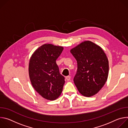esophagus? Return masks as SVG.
<instances>
[{
	"label": "esophagus",
	"instance_id": "obj_1",
	"mask_svg": "<svg viewBox=\"0 0 128 128\" xmlns=\"http://www.w3.org/2000/svg\"><path fill=\"white\" fill-rule=\"evenodd\" d=\"M70 78H71V77H70V76H66V78H65L66 80L67 81H69V80H70Z\"/></svg>",
	"mask_w": 128,
	"mask_h": 128
}]
</instances>
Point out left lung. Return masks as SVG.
Returning a JSON list of instances; mask_svg holds the SVG:
<instances>
[{
	"label": "left lung",
	"instance_id": "1",
	"mask_svg": "<svg viewBox=\"0 0 128 128\" xmlns=\"http://www.w3.org/2000/svg\"><path fill=\"white\" fill-rule=\"evenodd\" d=\"M77 61L78 70L74 81L84 96L95 95L105 84L109 71L108 60L102 48L85 41L70 50Z\"/></svg>",
	"mask_w": 128,
	"mask_h": 128
}]
</instances>
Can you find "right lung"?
I'll list each match as a JSON object with an SVG mask.
<instances>
[{
    "instance_id": "add662e5",
    "label": "right lung",
    "mask_w": 128,
    "mask_h": 128,
    "mask_svg": "<svg viewBox=\"0 0 128 128\" xmlns=\"http://www.w3.org/2000/svg\"><path fill=\"white\" fill-rule=\"evenodd\" d=\"M63 47L44 44L31 56L29 64V75L31 84L43 98L54 100L61 95L65 83L60 74L56 60Z\"/></svg>"
}]
</instances>
